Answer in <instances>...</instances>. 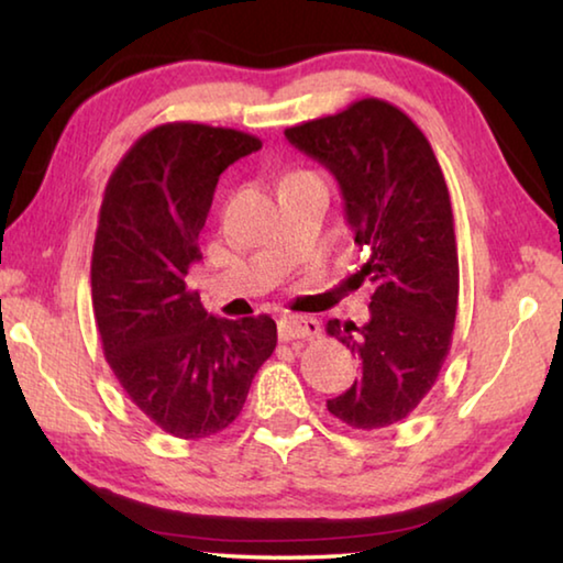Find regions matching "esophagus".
<instances>
[{
	"instance_id": "esophagus-1",
	"label": "esophagus",
	"mask_w": 563,
	"mask_h": 563,
	"mask_svg": "<svg viewBox=\"0 0 563 563\" xmlns=\"http://www.w3.org/2000/svg\"><path fill=\"white\" fill-rule=\"evenodd\" d=\"M280 340H310L320 335V322L308 316H283L278 322Z\"/></svg>"
}]
</instances>
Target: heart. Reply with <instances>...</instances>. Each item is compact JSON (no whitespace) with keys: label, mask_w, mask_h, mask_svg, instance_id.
Returning a JSON list of instances; mask_svg holds the SVG:
<instances>
[{"label":"heart","mask_w":563,"mask_h":563,"mask_svg":"<svg viewBox=\"0 0 563 563\" xmlns=\"http://www.w3.org/2000/svg\"><path fill=\"white\" fill-rule=\"evenodd\" d=\"M305 176H312V174H308V170H292V174L283 178V184H288V180H295V178H305Z\"/></svg>","instance_id":"b5f03b06"}]
</instances>
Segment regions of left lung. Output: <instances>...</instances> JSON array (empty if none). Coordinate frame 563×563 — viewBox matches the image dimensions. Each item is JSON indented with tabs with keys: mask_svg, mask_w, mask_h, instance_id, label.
<instances>
[{
	"mask_svg": "<svg viewBox=\"0 0 563 563\" xmlns=\"http://www.w3.org/2000/svg\"><path fill=\"white\" fill-rule=\"evenodd\" d=\"M285 139L335 176L345 218L375 283L365 325L328 332L362 360V377L328 399L352 430L405 419L437 383L452 345L460 298L450 190L417 123L383 99L285 129Z\"/></svg>",
	"mask_w": 563,
	"mask_h": 563,
	"instance_id": "obj_1",
	"label": "left lung"
}]
</instances>
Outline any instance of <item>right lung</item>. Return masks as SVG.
Returning a JSON list of instances; mask_svg holds the SVG:
<instances>
[{"mask_svg":"<svg viewBox=\"0 0 563 563\" xmlns=\"http://www.w3.org/2000/svg\"><path fill=\"white\" fill-rule=\"evenodd\" d=\"M263 144L235 129L164 123L113 170L91 255V302L103 355L131 402L180 440L223 432L273 355L268 316H208L186 275L218 176Z\"/></svg>","mask_w":563,"mask_h":563,"instance_id":"1","label":"right lung"}]
</instances>
